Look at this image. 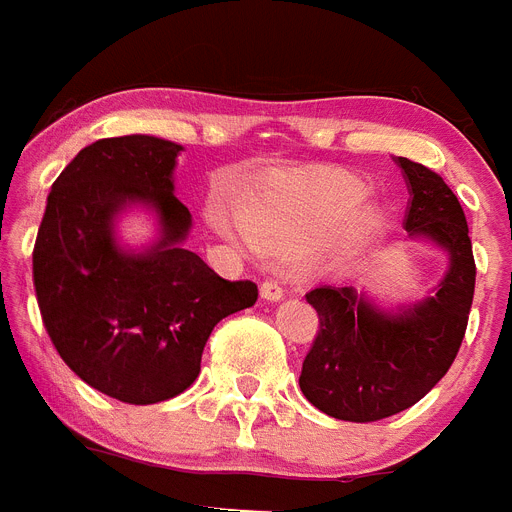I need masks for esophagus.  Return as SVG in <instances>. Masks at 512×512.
I'll list each match as a JSON object with an SVG mask.
<instances>
[{"instance_id": "esophagus-1", "label": "esophagus", "mask_w": 512, "mask_h": 512, "mask_svg": "<svg viewBox=\"0 0 512 512\" xmlns=\"http://www.w3.org/2000/svg\"><path fill=\"white\" fill-rule=\"evenodd\" d=\"M261 297H264V300H271V302L282 300L284 287L279 282H274V279H264V282H261Z\"/></svg>"}]
</instances>
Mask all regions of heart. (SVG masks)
Masks as SVG:
<instances>
[{
    "label": "heart",
    "mask_w": 512,
    "mask_h": 512,
    "mask_svg": "<svg viewBox=\"0 0 512 512\" xmlns=\"http://www.w3.org/2000/svg\"><path fill=\"white\" fill-rule=\"evenodd\" d=\"M364 200L366 187L346 171H305L251 197L243 217L215 215V225L248 246L261 248V243L302 246L348 223L343 230L346 243H356L377 225L374 212L350 220Z\"/></svg>",
    "instance_id": "1"
}]
</instances>
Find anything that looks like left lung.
<instances>
[{
  "instance_id": "left-lung-1",
  "label": "left lung",
  "mask_w": 512,
  "mask_h": 512,
  "mask_svg": "<svg viewBox=\"0 0 512 512\" xmlns=\"http://www.w3.org/2000/svg\"><path fill=\"white\" fill-rule=\"evenodd\" d=\"M410 189L405 230L449 253V271L433 295L384 312L354 287H315L318 336L302 361V395L325 415L374 423L408 410L454 364L469 323L477 266L456 194L436 171L395 158Z\"/></svg>"
}]
</instances>
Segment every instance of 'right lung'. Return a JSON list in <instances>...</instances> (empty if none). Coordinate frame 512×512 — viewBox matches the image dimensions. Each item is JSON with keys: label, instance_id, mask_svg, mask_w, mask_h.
Masks as SVG:
<instances>
[{"label": "right lung", "instance_id": "1", "mask_svg": "<svg viewBox=\"0 0 512 512\" xmlns=\"http://www.w3.org/2000/svg\"><path fill=\"white\" fill-rule=\"evenodd\" d=\"M179 151L153 135L79 151L53 182L33 248L35 297L56 351L89 387L130 405L187 390L212 328L259 297L253 282L217 277L182 246L192 215L174 194ZM130 204L159 217L162 235L143 252L114 238Z\"/></svg>", "mask_w": 512, "mask_h": 512}]
</instances>
